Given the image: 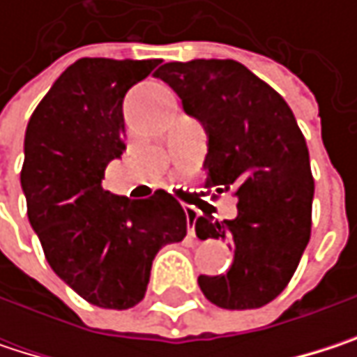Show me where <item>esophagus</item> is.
Returning a JSON list of instances; mask_svg holds the SVG:
<instances>
[{"label":"esophagus","instance_id":"obj_1","mask_svg":"<svg viewBox=\"0 0 357 357\" xmlns=\"http://www.w3.org/2000/svg\"><path fill=\"white\" fill-rule=\"evenodd\" d=\"M183 211H185V219H188V236H196V231H194V223H196V219H198V211L194 208V206H183Z\"/></svg>","mask_w":357,"mask_h":357}]
</instances>
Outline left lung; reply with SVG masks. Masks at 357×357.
I'll use <instances>...</instances> for the list:
<instances>
[{"label": "left lung", "mask_w": 357, "mask_h": 357, "mask_svg": "<svg viewBox=\"0 0 357 357\" xmlns=\"http://www.w3.org/2000/svg\"><path fill=\"white\" fill-rule=\"evenodd\" d=\"M155 76L206 128L204 188L238 198L236 219H196L200 240L236 248L227 273L200 275L198 285L219 308H260L287 287L310 240L314 178L304 134L283 97L240 61H172Z\"/></svg>", "instance_id": "left-lung-1"}]
</instances>
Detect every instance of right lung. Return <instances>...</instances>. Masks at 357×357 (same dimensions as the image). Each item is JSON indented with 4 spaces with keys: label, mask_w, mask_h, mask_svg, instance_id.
I'll return each instance as SVG.
<instances>
[{
    "label": "right lung",
    "mask_w": 357,
    "mask_h": 357,
    "mask_svg": "<svg viewBox=\"0 0 357 357\" xmlns=\"http://www.w3.org/2000/svg\"><path fill=\"white\" fill-rule=\"evenodd\" d=\"M159 59L82 57L31 115L20 172L29 221L49 266L89 304L128 310L165 244L185 238L188 219L165 190L130 200L101 188L123 153V97Z\"/></svg>",
    "instance_id": "add662e5"
}]
</instances>
